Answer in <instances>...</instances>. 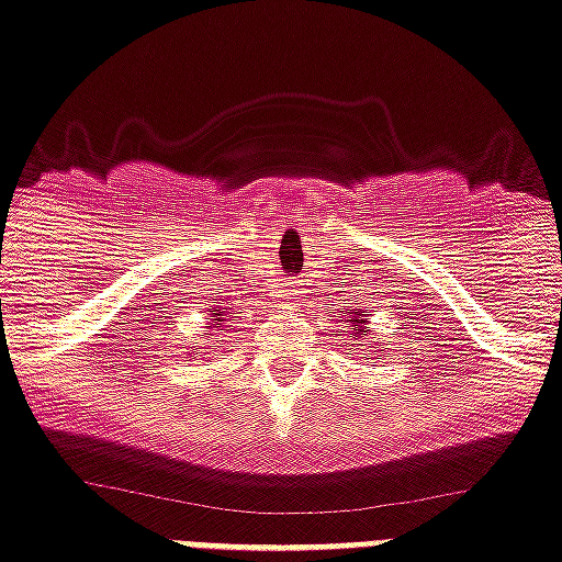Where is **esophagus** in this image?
I'll return each mask as SVG.
<instances>
[{
  "label": "esophagus",
  "instance_id": "esophagus-1",
  "mask_svg": "<svg viewBox=\"0 0 562 562\" xmlns=\"http://www.w3.org/2000/svg\"><path fill=\"white\" fill-rule=\"evenodd\" d=\"M296 300H300V289H296L294 282H282V289L277 291V303H282L285 308H294Z\"/></svg>",
  "mask_w": 562,
  "mask_h": 562
}]
</instances>
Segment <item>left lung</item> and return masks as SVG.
Returning a JSON list of instances; mask_svg holds the SVG:
<instances>
[{"label":"left lung","mask_w":562,"mask_h":562,"mask_svg":"<svg viewBox=\"0 0 562 562\" xmlns=\"http://www.w3.org/2000/svg\"><path fill=\"white\" fill-rule=\"evenodd\" d=\"M346 326H352L355 340H363V335H369V321H367V314H363V308H358V305L352 308V305H349V308H346ZM381 352H384V349H381Z\"/></svg>","instance_id":"8db88e82"}]
</instances>
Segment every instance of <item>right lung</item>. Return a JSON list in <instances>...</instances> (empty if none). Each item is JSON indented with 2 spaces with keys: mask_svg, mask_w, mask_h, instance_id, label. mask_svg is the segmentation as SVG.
Masks as SVG:
<instances>
[{
  "mask_svg": "<svg viewBox=\"0 0 562 562\" xmlns=\"http://www.w3.org/2000/svg\"><path fill=\"white\" fill-rule=\"evenodd\" d=\"M225 314L227 312H222V308H216V312L210 314V321H213V326H210V328H216V331H218V328H222V321H225ZM195 358H199V355H195Z\"/></svg>",
  "mask_w": 562,
  "mask_h": 562,
  "instance_id": "right-lung-1",
  "label": "right lung"
}]
</instances>
